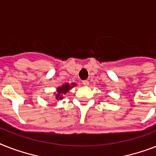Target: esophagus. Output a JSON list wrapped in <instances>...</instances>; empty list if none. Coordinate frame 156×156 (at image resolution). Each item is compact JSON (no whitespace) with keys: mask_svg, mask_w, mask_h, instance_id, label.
I'll list each match as a JSON object with an SVG mask.
<instances>
[{"mask_svg":"<svg viewBox=\"0 0 156 156\" xmlns=\"http://www.w3.org/2000/svg\"><path fill=\"white\" fill-rule=\"evenodd\" d=\"M82 84L84 85V86H86V87H87V86L89 85V81H87V80L82 81Z\"/></svg>","mask_w":156,"mask_h":156,"instance_id":"34e87169","label":"esophagus"}]
</instances>
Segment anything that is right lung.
Here are the masks:
<instances>
[{"instance_id":"add662e5","label":"right lung","mask_w":156,"mask_h":156,"mask_svg":"<svg viewBox=\"0 0 156 156\" xmlns=\"http://www.w3.org/2000/svg\"><path fill=\"white\" fill-rule=\"evenodd\" d=\"M75 83H71L69 85V83H66V84L61 86V87L57 88V94H55V100H62L63 98V95L68 92L70 89L73 87H75Z\"/></svg>"}]
</instances>
